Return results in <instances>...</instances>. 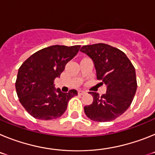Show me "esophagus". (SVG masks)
<instances>
[{
	"instance_id": "34e87169",
	"label": "esophagus",
	"mask_w": 155,
	"mask_h": 155,
	"mask_svg": "<svg viewBox=\"0 0 155 155\" xmlns=\"http://www.w3.org/2000/svg\"><path fill=\"white\" fill-rule=\"evenodd\" d=\"M85 91H82V90H79L78 91V94H80V95H82V94H85Z\"/></svg>"
}]
</instances>
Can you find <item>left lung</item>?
Instances as JSON below:
<instances>
[{"mask_svg":"<svg viewBox=\"0 0 155 155\" xmlns=\"http://www.w3.org/2000/svg\"><path fill=\"white\" fill-rule=\"evenodd\" d=\"M81 51L92 59L97 79L107 86L106 93L102 96L90 92L93 102L84 107L86 116L100 123L116 120L130 107L136 93L134 65L124 52L105 43L83 46Z\"/></svg>","mask_w":155,"mask_h":155,"instance_id":"left-lung-1","label":"left lung"}]
</instances>
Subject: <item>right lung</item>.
I'll return each instance as SVG.
<instances>
[{
  "label": "right lung",
  "instance_id": "obj_1",
  "mask_svg": "<svg viewBox=\"0 0 155 155\" xmlns=\"http://www.w3.org/2000/svg\"><path fill=\"white\" fill-rule=\"evenodd\" d=\"M81 46L55 45L35 52L19 68L15 88L25 109L38 120H50L62 116L71 98L78 91L68 93L54 88V80L61 76Z\"/></svg>",
  "mask_w": 155,
  "mask_h": 155
}]
</instances>
